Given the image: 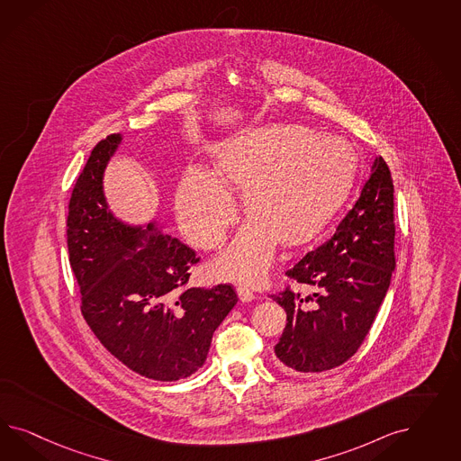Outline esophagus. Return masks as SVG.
Here are the masks:
<instances>
[{
  "mask_svg": "<svg viewBox=\"0 0 461 461\" xmlns=\"http://www.w3.org/2000/svg\"><path fill=\"white\" fill-rule=\"evenodd\" d=\"M237 293L241 303H250L255 299V293L251 291L249 285H238Z\"/></svg>",
  "mask_w": 461,
  "mask_h": 461,
  "instance_id": "esophagus-1",
  "label": "esophagus"
}]
</instances>
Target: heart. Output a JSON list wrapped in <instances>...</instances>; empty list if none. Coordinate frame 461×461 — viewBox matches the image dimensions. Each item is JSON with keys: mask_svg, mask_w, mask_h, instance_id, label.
<instances>
[{"mask_svg": "<svg viewBox=\"0 0 461 461\" xmlns=\"http://www.w3.org/2000/svg\"><path fill=\"white\" fill-rule=\"evenodd\" d=\"M357 154L348 140L299 125H266L218 147L214 174L185 170L176 194L184 235L216 249L237 218L233 193L250 218L218 260L235 280L260 279L277 240L295 247L314 237L348 195Z\"/></svg>", "mask_w": 461, "mask_h": 461, "instance_id": "b5f03b06", "label": "heart"}]
</instances>
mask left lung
I'll list each match as a JSON object with an SVG mask.
<instances>
[{
    "mask_svg": "<svg viewBox=\"0 0 461 461\" xmlns=\"http://www.w3.org/2000/svg\"><path fill=\"white\" fill-rule=\"evenodd\" d=\"M393 182L382 157L333 237L285 272L312 289L284 291L274 299L287 312L276 345L285 370L324 372L351 358L372 328L391 285L393 257Z\"/></svg>",
    "mask_w": 461,
    "mask_h": 461,
    "instance_id": "1",
    "label": "left lung"
}]
</instances>
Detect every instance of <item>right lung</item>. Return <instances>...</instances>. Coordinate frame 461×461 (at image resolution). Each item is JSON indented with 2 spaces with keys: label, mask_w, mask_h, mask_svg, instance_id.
I'll return each instance as SVG.
<instances>
[{
  "label": "right lung",
  "mask_w": 461,
  "mask_h": 461,
  "mask_svg": "<svg viewBox=\"0 0 461 461\" xmlns=\"http://www.w3.org/2000/svg\"><path fill=\"white\" fill-rule=\"evenodd\" d=\"M101 140L70 195L68 247L83 316L103 347L141 377L174 382L197 372L216 328L238 303L231 285L185 287L195 251L150 221L120 220L103 179L122 145Z\"/></svg>",
  "instance_id": "add662e5"
}]
</instances>
